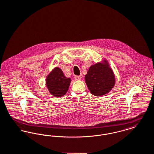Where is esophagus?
<instances>
[{
	"instance_id": "obj_1",
	"label": "esophagus",
	"mask_w": 154,
	"mask_h": 154,
	"mask_svg": "<svg viewBox=\"0 0 154 154\" xmlns=\"http://www.w3.org/2000/svg\"><path fill=\"white\" fill-rule=\"evenodd\" d=\"M82 78V75H75L74 77V79L75 80H80Z\"/></svg>"
}]
</instances>
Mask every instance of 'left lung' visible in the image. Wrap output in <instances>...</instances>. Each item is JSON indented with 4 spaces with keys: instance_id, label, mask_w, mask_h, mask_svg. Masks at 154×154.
<instances>
[{
    "instance_id": "1",
    "label": "left lung",
    "mask_w": 154,
    "mask_h": 154,
    "mask_svg": "<svg viewBox=\"0 0 154 154\" xmlns=\"http://www.w3.org/2000/svg\"><path fill=\"white\" fill-rule=\"evenodd\" d=\"M85 78L89 91L96 96L109 93L116 83L114 72L106 59L91 65Z\"/></svg>"
}]
</instances>
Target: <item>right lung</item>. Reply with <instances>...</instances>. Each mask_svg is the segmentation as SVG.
Listing matches in <instances>:
<instances>
[{"mask_svg": "<svg viewBox=\"0 0 154 154\" xmlns=\"http://www.w3.org/2000/svg\"><path fill=\"white\" fill-rule=\"evenodd\" d=\"M45 81L50 93L55 97H60L67 92L71 80L64 75L61 69L55 67L47 75Z\"/></svg>", "mask_w": 154, "mask_h": 154, "instance_id": "1", "label": "right lung"}]
</instances>
